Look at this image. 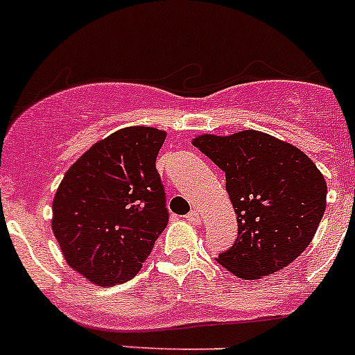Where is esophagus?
I'll use <instances>...</instances> for the list:
<instances>
[{
	"instance_id": "1",
	"label": "esophagus",
	"mask_w": 355,
	"mask_h": 355,
	"mask_svg": "<svg viewBox=\"0 0 355 355\" xmlns=\"http://www.w3.org/2000/svg\"><path fill=\"white\" fill-rule=\"evenodd\" d=\"M185 218H187L189 223H192V225H199L200 223V213L198 209H192L191 213H189Z\"/></svg>"
}]
</instances>
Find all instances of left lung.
Wrapping results in <instances>:
<instances>
[{
    "instance_id": "obj_1",
    "label": "left lung",
    "mask_w": 355,
    "mask_h": 355,
    "mask_svg": "<svg viewBox=\"0 0 355 355\" xmlns=\"http://www.w3.org/2000/svg\"><path fill=\"white\" fill-rule=\"evenodd\" d=\"M192 144L225 171L237 216V241L218 263L242 280H259L295 261L327 209V180L314 161L259 130L196 135Z\"/></svg>"
}]
</instances>
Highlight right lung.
I'll use <instances>...</instances> for the list:
<instances>
[{"instance_id":"right-lung-1","label":"right lung","mask_w":355,"mask_h":355,"mask_svg":"<svg viewBox=\"0 0 355 355\" xmlns=\"http://www.w3.org/2000/svg\"><path fill=\"white\" fill-rule=\"evenodd\" d=\"M166 132L125 127L92 144L65 173L51 228L67 264L98 287L132 280L168 223L156 157Z\"/></svg>"}]
</instances>
